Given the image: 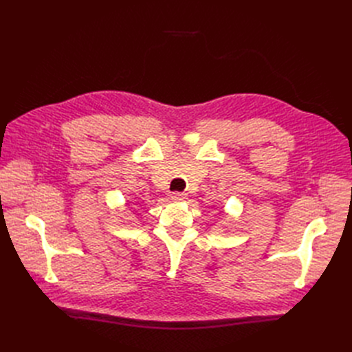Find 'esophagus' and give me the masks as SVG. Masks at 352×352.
Here are the masks:
<instances>
[{
	"label": "esophagus",
	"instance_id": "34e87169",
	"mask_svg": "<svg viewBox=\"0 0 352 352\" xmlns=\"http://www.w3.org/2000/svg\"><path fill=\"white\" fill-rule=\"evenodd\" d=\"M170 197H171L173 201H186L188 198V195L184 194V192H173Z\"/></svg>",
	"mask_w": 352,
	"mask_h": 352
}]
</instances>
